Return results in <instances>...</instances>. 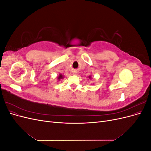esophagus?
I'll use <instances>...</instances> for the list:
<instances>
[{
  "label": "esophagus",
  "mask_w": 151,
  "mask_h": 151,
  "mask_svg": "<svg viewBox=\"0 0 151 151\" xmlns=\"http://www.w3.org/2000/svg\"><path fill=\"white\" fill-rule=\"evenodd\" d=\"M77 71H74V72H73V74H77Z\"/></svg>",
  "instance_id": "1"
}]
</instances>
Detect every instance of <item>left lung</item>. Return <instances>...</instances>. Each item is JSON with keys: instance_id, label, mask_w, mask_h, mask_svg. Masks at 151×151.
<instances>
[{"instance_id": "left-lung-1", "label": "left lung", "mask_w": 151, "mask_h": 151, "mask_svg": "<svg viewBox=\"0 0 151 151\" xmlns=\"http://www.w3.org/2000/svg\"><path fill=\"white\" fill-rule=\"evenodd\" d=\"M88 77H89V79H92V78H91V76H88Z\"/></svg>"}]
</instances>
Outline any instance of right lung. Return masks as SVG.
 Masks as SVG:
<instances>
[{
	"label": "right lung",
	"instance_id": "add662e5",
	"mask_svg": "<svg viewBox=\"0 0 151 151\" xmlns=\"http://www.w3.org/2000/svg\"><path fill=\"white\" fill-rule=\"evenodd\" d=\"M62 79H63V75H62V74H59V75L57 76V79H58V81H60V80Z\"/></svg>",
	"mask_w": 151,
	"mask_h": 151
}]
</instances>
